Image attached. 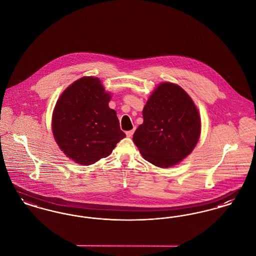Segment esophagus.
<instances>
[{"mask_svg":"<svg viewBox=\"0 0 256 256\" xmlns=\"http://www.w3.org/2000/svg\"><path fill=\"white\" fill-rule=\"evenodd\" d=\"M134 134V130H128V132H126V136L128 137H132Z\"/></svg>","mask_w":256,"mask_h":256,"instance_id":"34e87169","label":"esophagus"}]
</instances>
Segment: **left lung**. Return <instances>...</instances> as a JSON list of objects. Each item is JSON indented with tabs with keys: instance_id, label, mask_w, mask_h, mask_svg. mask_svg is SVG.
I'll use <instances>...</instances> for the list:
<instances>
[{
	"instance_id": "obj_1",
	"label": "left lung",
	"mask_w": 256,
	"mask_h": 256,
	"mask_svg": "<svg viewBox=\"0 0 256 256\" xmlns=\"http://www.w3.org/2000/svg\"><path fill=\"white\" fill-rule=\"evenodd\" d=\"M143 119L134 132V144L158 167L178 164L198 143L200 118L191 98L178 86L159 84L146 102Z\"/></svg>"
}]
</instances>
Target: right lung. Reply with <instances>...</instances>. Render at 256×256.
<instances>
[{
  "mask_svg": "<svg viewBox=\"0 0 256 256\" xmlns=\"http://www.w3.org/2000/svg\"><path fill=\"white\" fill-rule=\"evenodd\" d=\"M110 98L98 78L84 76L58 98L52 114V132L61 150L76 163L94 164L110 156L126 137L116 111L108 106Z\"/></svg>",
  "mask_w": 256,
  "mask_h": 256,
  "instance_id": "right-lung-1",
  "label": "right lung"
}]
</instances>
